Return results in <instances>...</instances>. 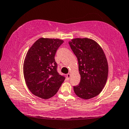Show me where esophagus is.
<instances>
[{"label": "esophagus", "mask_w": 129, "mask_h": 129, "mask_svg": "<svg viewBox=\"0 0 129 129\" xmlns=\"http://www.w3.org/2000/svg\"><path fill=\"white\" fill-rule=\"evenodd\" d=\"M71 74H69V73H68V74H67V79H70V78H71Z\"/></svg>", "instance_id": "34e87169"}]
</instances>
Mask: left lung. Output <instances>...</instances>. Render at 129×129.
Instances as JSON below:
<instances>
[{
	"label": "left lung",
	"instance_id": "left-lung-1",
	"mask_svg": "<svg viewBox=\"0 0 129 129\" xmlns=\"http://www.w3.org/2000/svg\"><path fill=\"white\" fill-rule=\"evenodd\" d=\"M78 61L81 81L74 86L75 93L83 99H90L102 92L108 75V64L104 51L92 39L74 38L69 42Z\"/></svg>",
	"mask_w": 129,
	"mask_h": 129
}]
</instances>
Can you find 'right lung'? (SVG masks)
Listing matches in <instances>:
<instances>
[{"label": "right lung", "mask_w": 129, "mask_h": 129, "mask_svg": "<svg viewBox=\"0 0 129 129\" xmlns=\"http://www.w3.org/2000/svg\"><path fill=\"white\" fill-rule=\"evenodd\" d=\"M64 41L41 38L28 50L23 64L27 87L33 94L43 99L53 96L65 80L57 72L55 55Z\"/></svg>", "instance_id": "add662e5"}]
</instances>
